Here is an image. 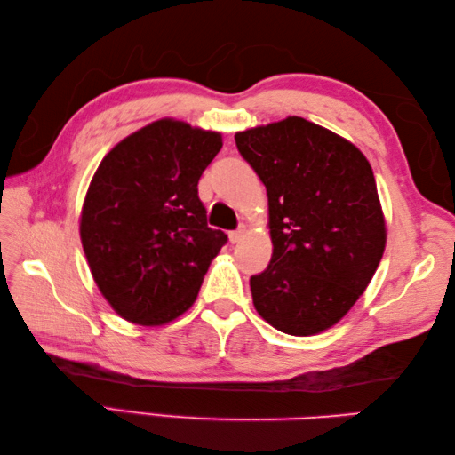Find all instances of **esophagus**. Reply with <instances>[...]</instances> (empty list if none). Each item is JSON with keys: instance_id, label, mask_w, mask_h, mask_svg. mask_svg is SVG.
<instances>
[{"instance_id": "34e87169", "label": "esophagus", "mask_w": 455, "mask_h": 455, "mask_svg": "<svg viewBox=\"0 0 455 455\" xmlns=\"http://www.w3.org/2000/svg\"><path fill=\"white\" fill-rule=\"evenodd\" d=\"M244 235H246V228H244V227H238L236 230H230L228 238H230V243H233V244H238L240 240L244 238Z\"/></svg>"}]
</instances>
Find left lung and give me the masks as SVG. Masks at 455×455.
<instances>
[{
    "label": "left lung",
    "mask_w": 455,
    "mask_h": 455,
    "mask_svg": "<svg viewBox=\"0 0 455 455\" xmlns=\"http://www.w3.org/2000/svg\"><path fill=\"white\" fill-rule=\"evenodd\" d=\"M235 140L269 205L274 254L250 277L256 311L285 334L323 332L360 299L385 250L370 162L303 117L236 132Z\"/></svg>",
    "instance_id": "obj_1"
}]
</instances>
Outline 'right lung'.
<instances>
[{
	"instance_id": "obj_1",
	"label": "right lung",
	"mask_w": 455,
	"mask_h": 455,
	"mask_svg": "<svg viewBox=\"0 0 455 455\" xmlns=\"http://www.w3.org/2000/svg\"><path fill=\"white\" fill-rule=\"evenodd\" d=\"M220 147L219 132L160 119L101 160L80 236L95 283L124 321L160 326L196 303L211 259L228 240L207 227L197 193Z\"/></svg>"
}]
</instances>
